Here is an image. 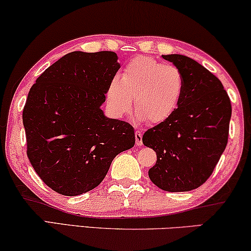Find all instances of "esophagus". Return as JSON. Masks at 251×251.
Listing matches in <instances>:
<instances>
[{"label":"esophagus","mask_w":251,"mask_h":251,"mask_svg":"<svg viewBox=\"0 0 251 251\" xmlns=\"http://www.w3.org/2000/svg\"><path fill=\"white\" fill-rule=\"evenodd\" d=\"M135 143L136 146H142L143 142H142V133L140 132V130H136L135 132Z\"/></svg>","instance_id":"34e87169"}]
</instances>
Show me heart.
I'll list each match as a JSON object with an SVG mask.
<instances>
[{
    "instance_id": "1",
    "label": "heart",
    "mask_w": 251,
    "mask_h": 251,
    "mask_svg": "<svg viewBox=\"0 0 251 251\" xmlns=\"http://www.w3.org/2000/svg\"><path fill=\"white\" fill-rule=\"evenodd\" d=\"M184 76L177 67L165 65L149 56H136L125 66L122 77L109 83L107 103L117 116L134 109L140 121L156 125L177 109L184 92Z\"/></svg>"
}]
</instances>
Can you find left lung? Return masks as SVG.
I'll return each instance as SVG.
<instances>
[{"label":"left lung","mask_w":251,"mask_h":251,"mask_svg":"<svg viewBox=\"0 0 251 251\" xmlns=\"http://www.w3.org/2000/svg\"><path fill=\"white\" fill-rule=\"evenodd\" d=\"M184 76V92L174 114L143 134L157 153L149 177L168 192L199 188L209 178L227 144L230 98L214 74L189 56L162 55Z\"/></svg>","instance_id":"8db88e82"}]
</instances>
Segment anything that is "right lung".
Returning a JSON list of instances; mask_svg holds the SVG:
<instances>
[{
  "label": "right lung",
  "mask_w": 251,
  "mask_h": 251,
  "mask_svg": "<svg viewBox=\"0 0 251 251\" xmlns=\"http://www.w3.org/2000/svg\"><path fill=\"white\" fill-rule=\"evenodd\" d=\"M111 51H75L36 79L23 111L27 156L42 181L63 196L100 184L114 158L135 143L128 123L107 118L100 108L121 68Z\"/></svg>",
  "instance_id": "right-lung-1"
}]
</instances>
